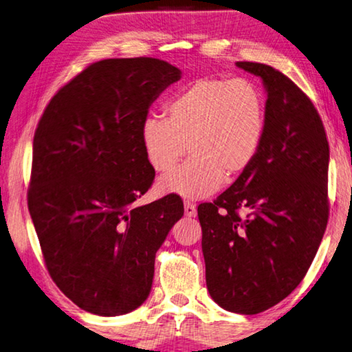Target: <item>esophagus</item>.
I'll return each instance as SVG.
<instances>
[{
  "instance_id": "esophagus-1",
  "label": "esophagus",
  "mask_w": 352,
  "mask_h": 352,
  "mask_svg": "<svg viewBox=\"0 0 352 352\" xmlns=\"http://www.w3.org/2000/svg\"><path fill=\"white\" fill-rule=\"evenodd\" d=\"M184 214H186L188 217L197 216V210H195V205L190 204V201H184Z\"/></svg>"
}]
</instances>
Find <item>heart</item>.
Here are the masks:
<instances>
[{"instance_id":"heart-1","label":"heart","mask_w":352,"mask_h":352,"mask_svg":"<svg viewBox=\"0 0 352 352\" xmlns=\"http://www.w3.org/2000/svg\"><path fill=\"white\" fill-rule=\"evenodd\" d=\"M168 118L142 121L141 142L148 164L160 178L158 190L184 199H204L250 169L267 129L264 93L253 80L201 77L188 83L166 104Z\"/></svg>"}]
</instances>
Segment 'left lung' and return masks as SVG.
<instances>
[{"instance_id":"1","label":"left lung","mask_w":352,"mask_h":352,"mask_svg":"<svg viewBox=\"0 0 352 352\" xmlns=\"http://www.w3.org/2000/svg\"><path fill=\"white\" fill-rule=\"evenodd\" d=\"M236 65L264 82V142L250 169L197 212L208 292L225 311L253 315L290 295L317 254L329 217V144L312 100L287 76Z\"/></svg>"}]
</instances>
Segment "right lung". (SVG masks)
I'll return each instance as SVG.
<instances>
[{"mask_svg": "<svg viewBox=\"0 0 352 352\" xmlns=\"http://www.w3.org/2000/svg\"><path fill=\"white\" fill-rule=\"evenodd\" d=\"M180 77L152 57L91 63L56 93L35 129L29 212L52 281L83 311L115 317L140 307L155 254L183 216L172 194L135 205L155 178L142 121Z\"/></svg>", "mask_w": 352, "mask_h": 352, "instance_id": "add662e5", "label": "right lung"}]
</instances>
